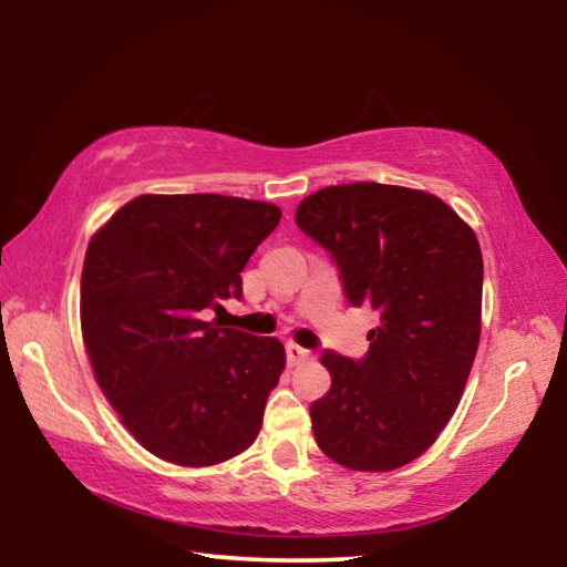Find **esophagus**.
<instances>
[{
    "label": "esophagus",
    "mask_w": 567,
    "mask_h": 567,
    "mask_svg": "<svg viewBox=\"0 0 567 567\" xmlns=\"http://www.w3.org/2000/svg\"><path fill=\"white\" fill-rule=\"evenodd\" d=\"M285 354H287V362H290V364H302V362L312 360V352L307 348H300V344H295V342L285 344Z\"/></svg>",
    "instance_id": "obj_1"
}]
</instances>
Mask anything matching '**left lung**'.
Segmentation results:
<instances>
[{
    "label": "left lung",
    "mask_w": 567,
    "mask_h": 567,
    "mask_svg": "<svg viewBox=\"0 0 567 567\" xmlns=\"http://www.w3.org/2000/svg\"><path fill=\"white\" fill-rule=\"evenodd\" d=\"M295 223L332 257L348 302L380 315L364 358L322 352L332 385L310 405L315 440L344 467L395 470L435 443L465 390L483 305L477 237L443 199L378 182L315 192Z\"/></svg>",
    "instance_id": "8db88e82"
}]
</instances>
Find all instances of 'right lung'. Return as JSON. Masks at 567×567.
Instances as JSON below:
<instances>
[{
	"mask_svg": "<svg viewBox=\"0 0 567 567\" xmlns=\"http://www.w3.org/2000/svg\"><path fill=\"white\" fill-rule=\"evenodd\" d=\"M275 205L225 195H142L90 239L80 285L94 378L152 455L203 467L243 453L280 380L277 338L219 328L239 272L280 225Z\"/></svg>",
	"mask_w": 567,
	"mask_h": 567,
	"instance_id": "1",
	"label": "right lung"
}]
</instances>
